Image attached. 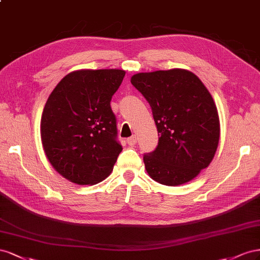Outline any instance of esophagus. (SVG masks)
Segmentation results:
<instances>
[{
  "label": "esophagus",
  "instance_id": "34e87169",
  "mask_svg": "<svg viewBox=\"0 0 260 260\" xmlns=\"http://www.w3.org/2000/svg\"><path fill=\"white\" fill-rule=\"evenodd\" d=\"M126 142H127V144H128L129 146H134V145L137 143V138H136V136L134 135V136H132V137L127 138V140H126Z\"/></svg>",
  "mask_w": 260,
  "mask_h": 260
}]
</instances>
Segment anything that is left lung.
<instances>
[{
  "label": "left lung",
  "mask_w": 260,
  "mask_h": 260,
  "mask_svg": "<svg viewBox=\"0 0 260 260\" xmlns=\"http://www.w3.org/2000/svg\"><path fill=\"white\" fill-rule=\"evenodd\" d=\"M149 102L159 143L144 155L151 179L179 186L212 161L220 138V120L208 89L194 73L183 69L138 73L131 78Z\"/></svg>",
  "instance_id": "8db88e82"
}]
</instances>
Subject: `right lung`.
<instances>
[{
    "label": "right lung",
    "mask_w": 260,
    "mask_h": 260,
    "mask_svg": "<svg viewBox=\"0 0 260 260\" xmlns=\"http://www.w3.org/2000/svg\"><path fill=\"white\" fill-rule=\"evenodd\" d=\"M124 76L123 70L75 71L49 95L40 122L41 143L64 179L93 185L112 172L123 148L110 101Z\"/></svg>",
    "instance_id": "1"
}]
</instances>
